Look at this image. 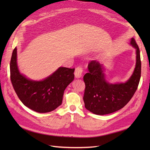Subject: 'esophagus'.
Instances as JSON below:
<instances>
[{"mask_svg": "<svg viewBox=\"0 0 150 150\" xmlns=\"http://www.w3.org/2000/svg\"><path fill=\"white\" fill-rule=\"evenodd\" d=\"M83 74V69L81 67H78L75 70V76L76 78H80L81 77Z\"/></svg>", "mask_w": 150, "mask_h": 150, "instance_id": "1", "label": "esophagus"}]
</instances>
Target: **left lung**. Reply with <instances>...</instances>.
I'll use <instances>...</instances> for the list:
<instances>
[{
	"label": "left lung",
	"mask_w": 150,
	"mask_h": 150,
	"mask_svg": "<svg viewBox=\"0 0 150 150\" xmlns=\"http://www.w3.org/2000/svg\"><path fill=\"white\" fill-rule=\"evenodd\" d=\"M130 45L136 49V62L132 75L125 83H110L106 78V69L98 61L91 62L89 72L83 77L86 88L83 97L85 108L97 115L114 112L123 108L136 92L141 75L139 48L132 38Z\"/></svg>",
	"instance_id": "left-lung-1"
}]
</instances>
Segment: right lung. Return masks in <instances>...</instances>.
Wrapping results in <instances>:
<instances>
[{
    "label": "right lung",
    "instance_id": "right-lung-1",
    "mask_svg": "<svg viewBox=\"0 0 150 150\" xmlns=\"http://www.w3.org/2000/svg\"><path fill=\"white\" fill-rule=\"evenodd\" d=\"M74 70L59 67L45 79L35 81L20 72L16 47L10 61V78L16 93L25 106L39 113L51 112L62 104L64 90L74 79Z\"/></svg>",
    "mask_w": 150,
    "mask_h": 150
}]
</instances>
